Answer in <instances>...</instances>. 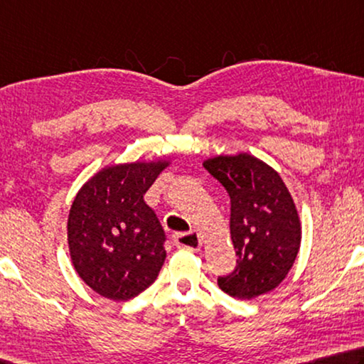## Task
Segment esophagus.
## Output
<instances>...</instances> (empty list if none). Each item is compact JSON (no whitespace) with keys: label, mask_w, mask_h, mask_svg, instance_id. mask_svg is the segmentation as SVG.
<instances>
[{"label":"esophagus","mask_w":364,"mask_h":364,"mask_svg":"<svg viewBox=\"0 0 364 364\" xmlns=\"http://www.w3.org/2000/svg\"><path fill=\"white\" fill-rule=\"evenodd\" d=\"M173 243L180 248H188V250H199L202 247V239L199 232L196 230H191V232H178L173 235Z\"/></svg>","instance_id":"esophagus-1"}]
</instances>
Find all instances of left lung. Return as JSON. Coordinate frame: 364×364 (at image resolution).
<instances>
[{
	"instance_id": "8db88e82",
	"label": "left lung",
	"mask_w": 364,
	"mask_h": 364,
	"mask_svg": "<svg viewBox=\"0 0 364 364\" xmlns=\"http://www.w3.org/2000/svg\"><path fill=\"white\" fill-rule=\"evenodd\" d=\"M230 197L234 272L218 287L237 299H253L285 280L301 245V221L293 197L277 171L255 156H216L203 162Z\"/></svg>"
}]
</instances>
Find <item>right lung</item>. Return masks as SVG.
Segmentation results:
<instances>
[{
  "instance_id": "right-lung-1",
  "label": "right lung",
  "mask_w": 364,
  "mask_h": 364,
  "mask_svg": "<svg viewBox=\"0 0 364 364\" xmlns=\"http://www.w3.org/2000/svg\"><path fill=\"white\" fill-rule=\"evenodd\" d=\"M167 161L102 168L79 189L68 215L77 275L103 297L129 301L154 283L165 261V232L143 196Z\"/></svg>"
}]
</instances>
